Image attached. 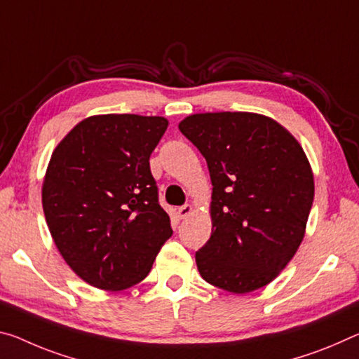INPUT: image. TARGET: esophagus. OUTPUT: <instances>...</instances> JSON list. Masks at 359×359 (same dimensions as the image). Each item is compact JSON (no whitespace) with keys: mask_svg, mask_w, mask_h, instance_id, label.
<instances>
[{"mask_svg":"<svg viewBox=\"0 0 359 359\" xmlns=\"http://www.w3.org/2000/svg\"><path fill=\"white\" fill-rule=\"evenodd\" d=\"M177 214H179L180 219H187L189 215L193 214V206H191V204H185V206H180L177 209Z\"/></svg>","mask_w":359,"mask_h":359,"instance_id":"obj_1","label":"esophagus"}]
</instances>
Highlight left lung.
<instances>
[{
    "label": "left lung",
    "instance_id": "8db88e82",
    "mask_svg": "<svg viewBox=\"0 0 359 359\" xmlns=\"http://www.w3.org/2000/svg\"><path fill=\"white\" fill-rule=\"evenodd\" d=\"M179 129L206 158L212 182V233L195 254L198 271L224 291H257L305 236L315 196L309 158L286 128L259 113H195Z\"/></svg>",
    "mask_w": 359,
    "mask_h": 359
}]
</instances>
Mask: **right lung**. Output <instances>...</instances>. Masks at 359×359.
<instances>
[{"label": "right lung", "mask_w": 359, "mask_h": 359, "mask_svg": "<svg viewBox=\"0 0 359 359\" xmlns=\"http://www.w3.org/2000/svg\"><path fill=\"white\" fill-rule=\"evenodd\" d=\"M168 124L163 116L94 115L50 155L44 217L67 265L90 286L123 291L140 283L172 235L150 170Z\"/></svg>", "instance_id": "add662e5"}]
</instances>
